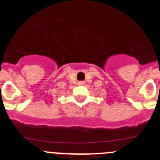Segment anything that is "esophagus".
Returning <instances> with one entry per match:
<instances>
[{"label":"esophagus","mask_w":160,"mask_h":160,"mask_svg":"<svg viewBox=\"0 0 160 160\" xmlns=\"http://www.w3.org/2000/svg\"><path fill=\"white\" fill-rule=\"evenodd\" d=\"M78 84H79V85H82V84H83V82H79Z\"/></svg>","instance_id":"obj_1"}]
</instances>
